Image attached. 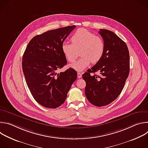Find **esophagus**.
I'll return each mask as SVG.
<instances>
[{"instance_id":"esophagus-1","label":"esophagus","mask_w":148,"mask_h":148,"mask_svg":"<svg viewBox=\"0 0 148 148\" xmlns=\"http://www.w3.org/2000/svg\"><path fill=\"white\" fill-rule=\"evenodd\" d=\"M77 77H78V78H81L82 77V74L81 73H79V72H78L77 73Z\"/></svg>"}]
</instances>
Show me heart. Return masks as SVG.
<instances>
[{
	"label": "heart",
	"mask_w": 148,
	"mask_h": 148,
	"mask_svg": "<svg viewBox=\"0 0 148 148\" xmlns=\"http://www.w3.org/2000/svg\"><path fill=\"white\" fill-rule=\"evenodd\" d=\"M72 43L63 42L61 50L66 58L70 62L75 61L79 51L81 58L71 67L76 71H81L87 68L91 62L95 64L102 58L105 44L102 38L95 36L93 33L85 29H79L71 38Z\"/></svg>",
	"instance_id": "1"
}]
</instances>
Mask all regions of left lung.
<instances>
[{
  "label": "left lung",
  "mask_w": 148,
  "mask_h": 148,
  "mask_svg": "<svg viewBox=\"0 0 148 148\" xmlns=\"http://www.w3.org/2000/svg\"><path fill=\"white\" fill-rule=\"evenodd\" d=\"M105 50L101 60L82 75L86 82V96L97 107L107 105L121 93L130 73V53L127 46L114 32L100 29ZM98 71L100 76L91 75Z\"/></svg>",
  "instance_id": "1"
}]
</instances>
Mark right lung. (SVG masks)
<instances>
[{
    "mask_svg": "<svg viewBox=\"0 0 148 148\" xmlns=\"http://www.w3.org/2000/svg\"><path fill=\"white\" fill-rule=\"evenodd\" d=\"M75 26H69L34 37L25 50L22 69L34 99L42 106L56 108L64 102L77 73L70 68L58 73L67 61L61 45Z\"/></svg>",
    "mask_w": 148,
    "mask_h": 148,
    "instance_id": "add662e5",
    "label": "right lung"
}]
</instances>
